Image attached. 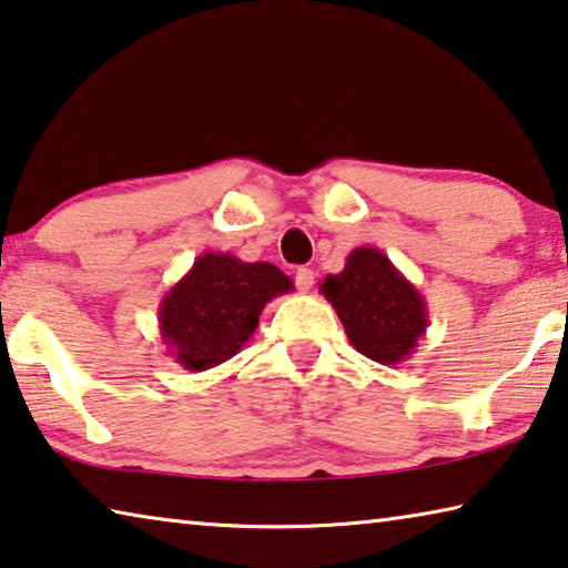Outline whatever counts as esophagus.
Masks as SVG:
<instances>
[{
  "instance_id": "34e87169",
  "label": "esophagus",
  "mask_w": 568,
  "mask_h": 568,
  "mask_svg": "<svg viewBox=\"0 0 568 568\" xmlns=\"http://www.w3.org/2000/svg\"><path fill=\"white\" fill-rule=\"evenodd\" d=\"M313 283H315V273L311 271V267H297L295 271V285H297V291L301 293H307L313 287Z\"/></svg>"
}]
</instances>
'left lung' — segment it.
Returning <instances> with one entry per match:
<instances>
[{
    "label": "left lung",
    "instance_id": "left-lung-1",
    "mask_svg": "<svg viewBox=\"0 0 568 568\" xmlns=\"http://www.w3.org/2000/svg\"><path fill=\"white\" fill-rule=\"evenodd\" d=\"M357 353L379 365H399L427 333V303L389 257L363 245L337 275L320 283Z\"/></svg>",
    "mask_w": 568,
    "mask_h": 568
}]
</instances>
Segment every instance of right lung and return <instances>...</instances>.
I'll return each mask as SVG.
<instances>
[{
    "instance_id": "right-lung-1",
    "label": "right lung",
    "mask_w": 568,
    "mask_h": 568,
    "mask_svg": "<svg viewBox=\"0 0 568 568\" xmlns=\"http://www.w3.org/2000/svg\"><path fill=\"white\" fill-rule=\"evenodd\" d=\"M293 291L273 263H243L231 253H203L159 305L166 355L191 373L231 359L253 337L263 307Z\"/></svg>"
}]
</instances>
